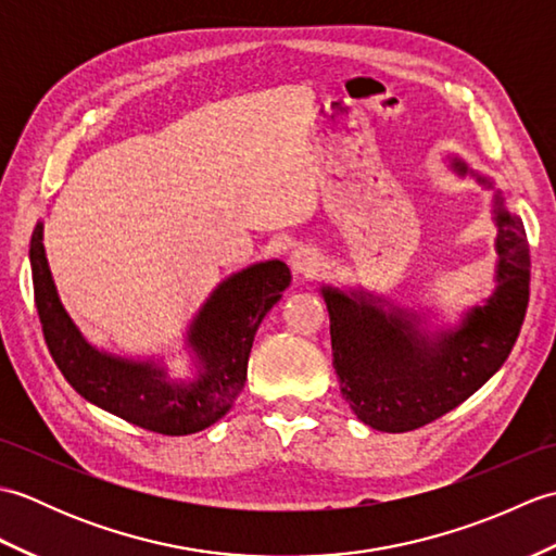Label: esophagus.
I'll use <instances>...</instances> for the list:
<instances>
[{
  "label": "esophagus",
  "instance_id": "obj_1",
  "mask_svg": "<svg viewBox=\"0 0 556 556\" xmlns=\"http://www.w3.org/2000/svg\"><path fill=\"white\" fill-rule=\"evenodd\" d=\"M289 263H291L293 275L308 279V277H315L317 271H320L323 255L317 253L315 248H311V245H301V248H296V251L291 253Z\"/></svg>",
  "mask_w": 556,
  "mask_h": 556
}]
</instances>
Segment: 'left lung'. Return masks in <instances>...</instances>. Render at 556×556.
I'll list each match as a JSON object with an SVG mask.
<instances>
[{
  "label": "left lung",
  "mask_w": 556,
  "mask_h": 556,
  "mask_svg": "<svg viewBox=\"0 0 556 556\" xmlns=\"http://www.w3.org/2000/svg\"><path fill=\"white\" fill-rule=\"evenodd\" d=\"M452 167L466 174V162ZM473 174V172H470ZM476 179L492 188L485 176ZM497 289L454 329L428 332L422 317L370 293L323 287L341 394L351 410L382 432H408L476 394L497 372L521 332L530 296V248L521 217L494 195Z\"/></svg>",
  "instance_id": "left-lung-1"
}]
</instances>
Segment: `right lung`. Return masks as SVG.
<instances>
[{
	"mask_svg": "<svg viewBox=\"0 0 556 556\" xmlns=\"http://www.w3.org/2000/svg\"><path fill=\"white\" fill-rule=\"evenodd\" d=\"M30 269L47 349L66 382L90 404L172 437L205 430L233 406L257 327L291 285V271L281 260L251 265L224 279L188 329L186 341L198 372L191 382H174L155 361H128L88 344L59 301L45 257L42 222L30 239Z\"/></svg>",
	"mask_w": 556,
	"mask_h": 556,
	"instance_id": "right-lung-1",
	"label": "right lung"
}]
</instances>
